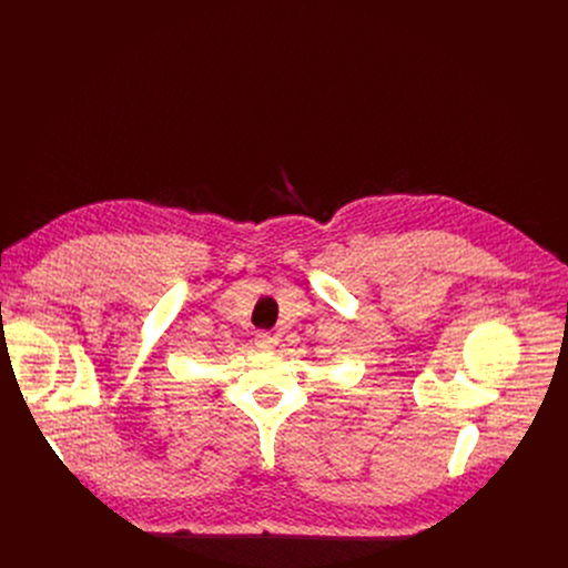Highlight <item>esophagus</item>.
Instances as JSON below:
<instances>
[{"mask_svg":"<svg viewBox=\"0 0 568 568\" xmlns=\"http://www.w3.org/2000/svg\"><path fill=\"white\" fill-rule=\"evenodd\" d=\"M256 344H258V348H263V351H274V348H276V337H274L272 333H258Z\"/></svg>","mask_w":568,"mask_h":568,"instance_id":"34e87169","label":"esophagus"}]
</instances>
